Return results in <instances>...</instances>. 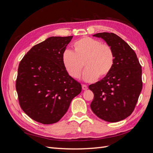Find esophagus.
Segmentation results:
<instances>
[{
    "label": "esophagus",
    "mask_w": 153,
    "mask_h": 153,
    "mask_svg": "<svg viewBox=\"0 0 153 153\" xmlns=\"http://www.w3.org/2000/svg\"><path fill=\"white\" fill-rule=\"evenodd\" d=\"M82 89L83 90H87V89H88V87H87V85H85V84H82Z\"/></svg>",
    "instance_id": "34e87169"
}]
</instances>
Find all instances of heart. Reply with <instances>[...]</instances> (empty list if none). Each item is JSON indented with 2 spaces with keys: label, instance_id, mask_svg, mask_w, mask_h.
I'll return each instance as SVG.
<instances>
[{
  "label": "heart",
  "instance_id": "1",
  "mask_svg": "<svg viewBox=\"0 0 153 153\" xmlns=\"http://www.w3.org/2000/svg\"><path fill=\"white\" fill-rule=\"evenodd\" d=\"M74 51L66 50L62 54V62L71 77L78 78L83 68L84 79L91 82L103 78L111 71L115 62L112 48L106 43L89 37H84L73 44Z\"/></svg>",
  "mask_w": 153,
  "mask_h": 153
}]
</instances>
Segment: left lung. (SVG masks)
<instances>
[{
	"mask_svg": "<svg viewBox=\"0 0 153 153\" xmlns=\"http://www.w3.org/2000/svg\"><path fill=\"white\" fill-rule=\"evenodd\" d=\"M93 36L102 38L112 48L115 62L107 75L89 86L94 93L91 108L105 121H122L131 114L141 92V65L134 50L117 35L101 32Z\"/></svg>",
	"mask_w": 153,
	"mask_h": 153,
	"instance_id": "8db88e82",
	"label": "left lung"
}]
</instances>
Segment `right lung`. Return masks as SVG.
<instances>
[{
	"label": "right lung",
	"instance_id": "add662e5",
	"mask_svg": "<svg viewBox=\"0 0 153 153\" xmlns=\"http://www.w3.org/2000/svg\"><path fill=\"white\" fill-rule=\"evenodd\" d=\"M73 36L50 37L34 45L19 64L16 81L23 111L44 124L58 122L67 112L82 85L69 76L62 54Z\"/></svg>",
	"mask_w": 153,
	"mask_h": 153
}]
</instances>
